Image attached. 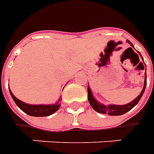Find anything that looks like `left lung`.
<instances>
[{
	"instance_id": "1",
	"label": "left lung",
	"mask_w": 154,
	"mask_h": 154,
	"mask_svg": "<svg viewBox=\"0 0 154 154\" xmlns=\"http://www.w3.org/2000/svg\"><path fill=\"white\" fill-rule=\"evenodd\" d=\"M127 43L129 44L133 48L134 45L129 40H127ZM139 54V55L142 57L143 61V58L141 54L138 52ZM146 67V66H145ZM146 85H147V74H146V72H144V82H143V87L142 91L140 92L138 97L134 98V100H132L131 102H129L128 104H125V105H112V104H110V105H105V104L100 103V101L97 100V99L94 97L93 93L91 90L90 87H89V84H88V87H87V97H88V101L89 103L91 106V107L93 108L94 110H96L97 112L100 114H107L109 116H121V115H124V114L127 113L128 111L133 109L134 107L137 104L139 103V101L141 99V97H143V95L144 93V91H145Z\"/></svg>"
}]
</instances>
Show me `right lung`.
<instances>
[{
    "label": "right lung",
    "mask_w": 154,
    "mask_h": 154,
    "mask_svg": "<svg viewBox=\"0 0 154 154\" xmlns=\"http://www.w3.org/2000/svg\"><path fill=\"white\" fill-rule=\"evenodd\" d=\"M10 93L12 99L15 101L16 106L25 113L30 116H35V117H44V116H48L55 113L61 106V100L62 98H59L58 100L54 104H49V105H32V104H27L19 100L18 98L14 96L12 93L11 89Z\"/></svg>",
    "instance_id": "obj_1"
}]
</instances>
